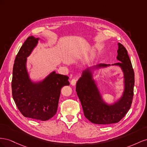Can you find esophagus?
I'll use <instances>...</instances> for the list:
<instances>
[{"label": "esophagus", "mask_w": 147, "mask_h": 147, "mask_svg": "<svg viewBox=\"0 0 147 147\" xmlns=\"http://www.w3.org/2000/svg\"><path fill=\"white\" fill-rule=\"evenodd\" d=\"M76 84V80L75 79H73L71 81V84L72 86H75Z\"/></svg>", "instance_id": "esophagus-1"}]
</instances>
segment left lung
I'll use <instances>...</instances> for the list:
<instances>
[{
    "mask_svg": "<svg viewBox=\"0 0 147 147\" xmlns=\"http://www.w3.org/2000/svg\"><path fill=\"white\" fill-rule=\"evenodd\" d=\"M117 60L119 63L111 65L99 64L82 71L81 77L76 83V91L80 100L86 118L91 123L97 124H109L118 123L131 107L134 96V72L131 61L124 46L118 44ZM118 65L124 75V90L116 102L108 104L104 101L93 79V71L96 69Z\"/></svg>",
    "mask_w": 147,
    "mask_h": 147,
    "instance_id": "obj_1",
    "label": "left lung"
}]
</instances>
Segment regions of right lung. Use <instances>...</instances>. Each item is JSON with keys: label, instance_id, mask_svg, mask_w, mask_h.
<instances>
[{"label": "right lung", "instance_id": "add662e5", "mask_svg": "<svg viewBox=\"0 0 147 147\" xmlns=\"http://www.w3.org/2000/svg\"><path fill=\"white\" fill-rule=\"evenodd\" d=\"M39 38L29 36L16 55L11 81L12 96L20 111L26 118L47 121L57 111L61 88L69 86V77L55 71L44 79L32 81L26 63L28 57L38 44Z\"/></svg>", "mask_w": 147, "mask_h": 147}]
</instances>
